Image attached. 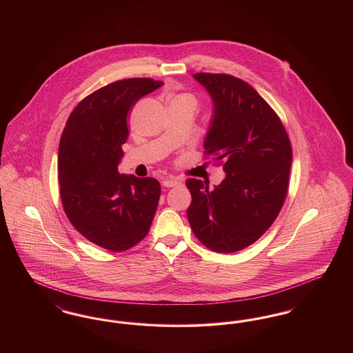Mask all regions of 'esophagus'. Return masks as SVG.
I'll return each instance as SVG.
<instances>
[{"label": "esophagus", "instance_id": "esophagus-1", "mask_svg": "<svg viewBox=\"0 0 353 353\" xmlns=\"http://www.w3.org/2000/svg\"><path fill=\"white\" fill-rule=\"evenodd\" d=\"M163 185L167 188H174V186H180L181 181L179 179H173V177H167L163 180Z\"/></svg>", "mask_w": 353, "mask_h": 353}]
</instances>
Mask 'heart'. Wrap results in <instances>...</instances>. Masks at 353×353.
I'll use <instances>...</instances> for the list:
<instances>
[{
  "label": "heart",
  "instance_id": "heart-1",
  "mask_svg": "<svg viewBox=\"0 0 353 353\" xmlns=\"http://www.w3.org/2000/svg\"><path fill=\"white\" fill-rule=\"evenodd\" d=\"M168 103L169 104L184 105L189 110H192L193 112H196V110L200 105V101H199L197 95H194L193 92H189V91H180V92H174V94L169 95Z\"/></svg>",
  "mask_w": 353,
  "mask_h": 353
}]
</instances>
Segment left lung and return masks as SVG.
Segmentation results:
<instances>
[{
  "label": "left lung",
  "instance_id": "left-lung-1",
  "mask_svg": "<svg viewBox=\"0 0 353 353\" xmlns=\"http://www.w3.org/2000/svg\"><path fill=\"white\" fill-rule=\"evenodd\" d=\"M214 101L205 157L226 172L213 190L186 180L190 228L208 249L235 252L252 245L276 219L288 192L292 148L285 125L250 84L229 74L197 72Z\"/></svg>",
  "mask_w": 353,
  "mask_h": 353
}]
</instances>
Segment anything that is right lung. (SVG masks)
Returning <instances> with one entry per match:
<instances>
[{"mask_svg": "<svg viewBox=\"0 0 353 353\" xmlns=\"http://www.w3.org/2000/svg\"><path fill=\"white\" fill-rule=\"evenodd\" d=\"M161 84L128 78L94 91L72 110L59 140L63 210L85 239L110 252L128 250L144 239L159 205L160 183L120 174L118 164L136 101Z\"/></svg>", "mask_w": 353, "mask_h": 353, "instance_id": "add662e5", "label": "right lung"}]
</instances>
